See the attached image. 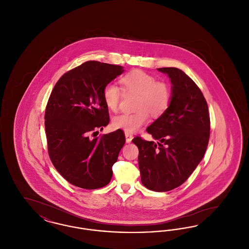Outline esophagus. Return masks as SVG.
<instances>
[{"label": "esophagus", "instance_id": "obj_1", "mask_svg": "<svg viewBox=\"0 0 249 249\" xmlns=\"http://www.w3.org/2000/svg\"><path fill=\"white\" fill-rule=\"evenodd\" d=\"M125 136H126V142H131V140H132V138H133V135H132L130 132L125 131Z\"/></svg>", "mask_w": 249, "mask_h": 249}]
</instances>
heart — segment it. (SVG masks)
<instances>
[{
  "instance_id": "1",
  "label": "heart",
  "mask_w": 249,
  "mask_h": 249,
  "mask_svg": "<svg viewBox=\"0 0 249 249\" xmlns=\"http://www.w3.org/2000/svg\"><path fill=\"white\" fill-rule=\"evenodd\" d=\"M123 93H135L133 108L130 114H121L112 120L115 129L134 132L148 121L149 115L155 119L161 117L170 107L172 92L165 81L156 80L154 76L142 70H132L119 78ZM119 87L107 84L103 89V100L112 112L119 110L122 93Z\"/></svg>"
}]
</instances>
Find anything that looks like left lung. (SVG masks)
<instances>
[{
  "mask_svg": "<svg viewBox=\"0 0 249 249\" xmlns=\"http://www.w3.org/2000/svg\"><path fill=\"white\" fill-rule=\"evenodd\" d=\"M172 82V99L165 113L146 129L158 142L132 139L138 149L142 185L164 192L181 186L201 162L210 137L205 98L195 82L175 67L159 68Z\"/></svg>",
  "mask_w": 249,
  "mask_h": 249,
  "instance_id": "8db88e82",
  "label": "left lung"
}]
</instances>
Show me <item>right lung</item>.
I'll return each instance as SVG.
<instances>
[{
    "mask_svg": "<svg viewBox=\"0 0 249 249\" xmlns=\"http://www.w3.org/2000/svg\"><path fill=\"white\" fill-rule=\"evenodd\" d=\"M119 65L89 60L65 72L55 85L45 113L49 158L60 176L85 189L110 182L126 138L122 130L91 137L109 123L103 89L123 72Z\"/></svg>",
    "mask_w": 249,
    "mask_h": 249,
    "instance_id": "add662e5",
    "label": "right lung"
}]
</instances>
